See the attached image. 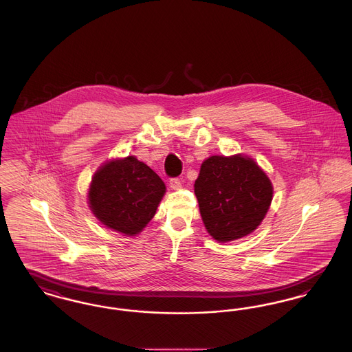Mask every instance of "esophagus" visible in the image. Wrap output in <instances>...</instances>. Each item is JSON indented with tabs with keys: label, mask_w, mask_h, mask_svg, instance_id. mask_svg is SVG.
Here are the masks:
<instances>
[{
	"label": "esophagus",
	"mask_w": 352,
	"mask_h": 352,
	"mask_svg": "<svg viewBox=\"0 0 352 352\" xmlns=\"http://www.w3.org/2000/svg\"><path fill=\"white\" fill-rule=\"evenodd\" d=\"M168 184H170V187H171V188H174V190H178V188L182 186L181 181H179L178 178H171Z\"/></svg>",
	"instance_id": "esophagus-1"
}]
</instances>
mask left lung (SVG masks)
<instances>
[{
  "label": "left lung",
  "instance_id": "8db88e82",
  "mask_svg": "<svg viewBox=\"0 0 352 352\" xmlns=\"http://www.w3.org/2000/svg\"><path fill=\"white\" fill-rule=\"evenodd\" d=\"M194 187L204 227L220 243L253 232L273 195L265 173L243 155L207 158Z\"/></svg>",
  "mask_w": 352,
  "mask_h": 352
}]
</instances>
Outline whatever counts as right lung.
<instances>
[{
    "label": "right lung",
    "instance_id": "add662e5",
    "mask_svg": "<svg viewBox=\"0 0 352 352\" xmlns=\"http://www.w3.org/2000/svg\"><path fill=\"white\" fill-rule=\"evenodd\" d=\"M165 190L162 179L148 165L129 155L96 171L88 201L104 226L133 236L154 217Z\"/></svg>",
    "mask_w": 352,
    "mask_h": 352
}]
</instances>
